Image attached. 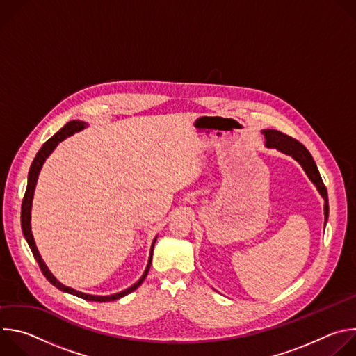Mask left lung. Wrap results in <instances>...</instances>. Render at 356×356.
Here are the masks:
<instances>
[{"mask_svg":"<svg viewBox=\"0 0 356 356\" xmlns=\"http://www.w3.org/2000/svg\"><path fill=\"white\" fill-rule=\"evenodd\" d=\"M265 139H266V146L269 147H276L280 152L286 155L293 156L301 166L302 169L306 170L307 176L310 177V180L317 186L320 194L324 197L325 200V206H324V216H325V222L328 218V194H327V187L323 183V179L320 176V172L317 169V165L312 156L310 152L306 149L302 143H300L298 140H296L294 138L279 132L276 129H265L264 131Z\"/></svg>","mask_w":356,"mask_h":356,"instance_id":"8db88e82","label":"left lung"}]
</instances>
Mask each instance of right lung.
I'll use <instances>...</instances> for the list:
<instances>
[{"instance_id":"obj_1","label":"right lung","mask_w":356,"mask_h":356,"mask_svg":"<svg viewBox=\"0 0 356 356\" xmlns=\"http://www.w3.org/2000/svg\"><path fill=\"white\" fill-rule=\"evenodd\" d=\"M87 127L86 122L83 121H70L67 122L58 134H55L52 138L47 139L42 147L39 149V152L36 154L32 165H31V169H29V175H28V184H26V191H25V195H24V200H22V207H21V227H22V232H24V236L33 253V258L36 259L42 273L44 275V277L52 283L55 287H58L59 290H63L66 293H70V294H74L80 298H84V300H88V301H101V302H107V301H114L117 298H121L129 293H132L134 290H136L142 282L145 280L147 272H149V268H150V264H152V252H154V245L156 242V239L154 241V245H152V249H150V258H149V262H147V266H146V270L143 273V276L134 284L131 286L129 289L124 290V291H120L117 294H113V296H91V294H86V293H81V291H77L74 289H70L65 284H62L60 282H58L55 279V276L49 272V269L46 268L44 262L42 261L39 252L36 249V245H35V241H33V236H32V232H31V207H32V197H33V190H35V186H36V180H38V176H39V172L42 169V165L44 162V159L52 154L54 149L58 146L59 142H62L63 139H66L67 136L73 135L74 132H79L81 129H84Z\"/></svg>"}]
</instances>
